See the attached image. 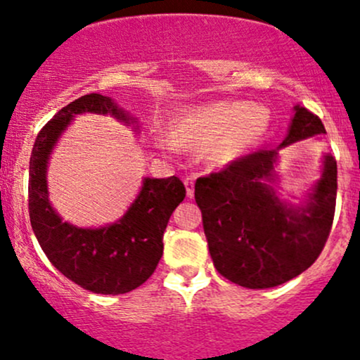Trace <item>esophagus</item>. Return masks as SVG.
<instances>
[{"instance_id": "1", "label": "esophagus", "mask_w": 360, "mask_h": 360, "mask_svg": "<svg viewBox=\"0 0 360 360\" xmlns=\"http://www.w3.org/2000/svg\"><path fill=\"white\" fill-rule=\"evenodd\" d=\"M184 186H186L188 198H193V195H195V179H193V177H186V179H184Z\"/></svg>"}]
</instances>
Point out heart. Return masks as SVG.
<instances>
[{
    "mask_svg": "<svg viewBox=\"0 0 360 360\" xmlns=\"http://www.w3.org/2000/svg\"><path fill=\"white\" fill-rule=\"evenodd\" d=\"M269 108L259 103L226 100L184 110L169 126L172 146L203 150L214 165H228L243 157L266 136Z\"/></svg>",
    "mask_w": 360,
    "mask_h": 360,
    "instance_id": "1",
    "label": "heart"
}]
</instances>
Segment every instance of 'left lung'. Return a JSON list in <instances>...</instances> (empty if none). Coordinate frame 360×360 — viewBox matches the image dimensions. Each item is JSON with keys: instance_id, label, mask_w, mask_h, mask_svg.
Returning a JSON list of instances; mask_svg holds the SVG:
<instances>
[{"instance_id": "obj_1", "label": "left lung", "mask_w": 360, "mask_h": 360, "mask_svg": "<svg viewBox=\"0 0 360 360\" xmlns=\"http://www.w3.org/2000/svg\"><path fill=\"white\" fill-rule=\"evenodd\" d=\"M317 134H326L319 117L297 105L278 148L253 151L196 179L210 257L226 279L252 290L272 288L309 269L323 252L335 217V157L324 155L323 174L302 205L283 202L272 188L278 150Z\"/></svg>"}]
</instances>
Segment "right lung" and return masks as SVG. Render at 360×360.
Segmentation results:
<instances>
[{
	"label": "right lung",
	"instance_id": "right-lung-1",
	"mask_svg": "<svg viewBox=\"0 0 360 360\" xmlns=\"http://www.w3.org/2000/svg\"><path fill=\"white\" fill-rule=\"evenodd\" d=\"M112 115L136 122L112 98L91 93L63 107L39 131L29 162V217L34 234L50 262L81 288L120 295L141 286L164 253V231L186 196L179 177H145L126 214L103 228H77L63 222L48 198V160L62 132L79 113ZM138 129V127H136Z\"/></svg>",
	"mask_w": 360,
	"mask_h": 360
}]
</instances>
